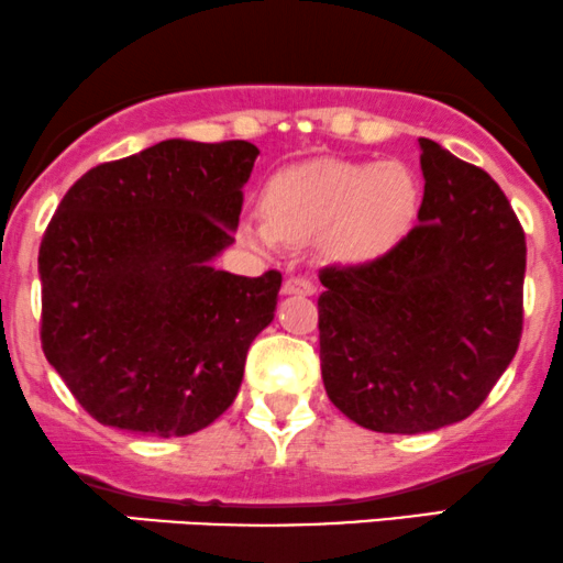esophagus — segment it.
<instances>
[{
  "mask_svg": "<svg viewBox=\"0 0 563 563\" xmlns=\"http://www.w3.org/2000/svg\"><path fill=\"white\" fill-rule=\"evenodd\" d=\"M284 295H313L316 292V284L306 279V276H289L282 287Z\"/></svg>",
  "mask_w": 563,
  "mask_h": 563,
  "instance_id": "1",
  "label": "esophagus"
}]
</instances>
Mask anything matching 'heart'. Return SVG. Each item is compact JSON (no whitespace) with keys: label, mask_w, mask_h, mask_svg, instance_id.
Segmentation results:
<instances>
[{"label":"heart","mask_w":563,"mask_h":563,"mask_svg":"<svg viewBox=\"0 0 563 563\" xmlns=\"http://www.w3.org/2000/svg\"><path fill=\"white\" fill-rule=\"evenodd\" d=\"M261 205L266 221L240 227L242 240L253 247L319 236L329 261L363 263L406 240L419 216L421 187L398 161H313L271 176Z\"/></svg>","instance_id":"heart-1"}]
</instances>
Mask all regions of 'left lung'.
<instances>
[{
  "label": "left lung",
  "mask_w": 563,
  "mask_h": 563,
  "mask_svg": "<svg viewBox=\"0 0 563 563\" xmlns=\"http://www.w3.org/2000/svg\"><path fill=\"white\" fill-rule=\"evenodd\" d=\"M419 223L385 255L319 279L321 376L355 424L419 434L464 421L517 355L525 231L477 165L419 139Z\"/></svg>",
  "instance_id": "8db88e82"
}]
</instances>
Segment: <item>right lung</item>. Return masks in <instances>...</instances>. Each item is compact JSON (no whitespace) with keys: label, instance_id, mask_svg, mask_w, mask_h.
<instances>
[{"label":"right lung","instance_id":"right-lung-1","mask_svg":"<svg viewBox=\"0 0 563 563\" xmlns=\"http://www.w3.org/2000/svg\"><path fill=\"white\" fill-rule=\"evenodd\" d=\"M261 150L165 139L86 170L38 247L42 347L99 424L200 432L234 402L282 274L213 268Z\"/></svg>","mask_w":563,"mask_h":563}]
</instances>
